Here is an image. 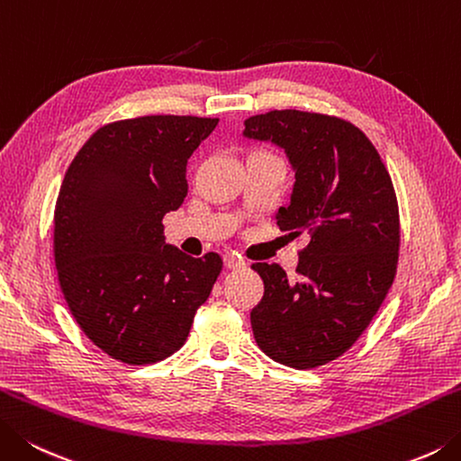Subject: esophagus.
I'll return each instance as SVG.
<instances>
[{
    "mask_svg": "<svg viewBox=\"0 0 461 461\" xmlns=\"http://www.w3.org/2000/svg\"><path fill=\"white\" fill-rule=\"evenodd\" d=\"M224 267L232 268V271H234V268H245L247 263L237 255H224Z\"/></svg>",
    "mask_w": 461,
    "mask_h": 461,
    "instance_id": "1",
    "label": "esophagus"
}]
</instances>
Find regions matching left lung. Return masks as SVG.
Returning <instances> with one entry per match:
<instances>
[{
  "instance_id": "8db88e82",
  "label": "left lung",
  "mask_w": 461,
  "mask_h": 461,
  "mask_svg": "<svg viewBox=\"0 0 461 461\" xmlns=\"http://www.w3.org/2000/svg\"><path fill=\"white\" fill-rule=\"evenodd\" d=\"M245 136L281 146L294 170L291 203L276 212L291 239L305 237L297 281L255 263L265 294L250 311L268 357L312 369L351 349L392 289L399 258V206L375 146L343 118L271 110L245 120Z\"/></svg>"
}]
</instances>
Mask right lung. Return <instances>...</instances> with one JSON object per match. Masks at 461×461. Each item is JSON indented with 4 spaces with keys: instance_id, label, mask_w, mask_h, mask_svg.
Listing matches in <instances>:
<instances>
[{
    "instance_id": "add662e5",
    "label": "right lung",
    "mask_w": 461,
    "mask_h": 461,
    "mask_svg": "<svg viewBox=\"0 0 461 461\" xmlns=\"http://www.w3.org/2000/svg\"><path fill=\"white\" fill-rule=\"evenodd\" d=\"M219 118L140 116L95 130L69 164L54 211V258L69 311L90 341L128 366L185 345L222 258L164 242L185 203L186 162Z\"/></svg>"
}]
</instances>
